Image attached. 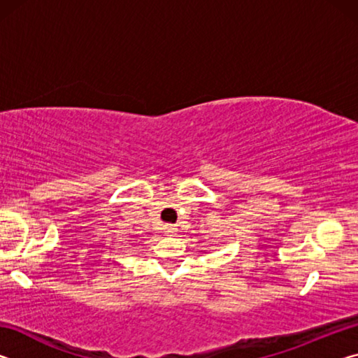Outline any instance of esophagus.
<instances>
[{
  "instance_id": "esophagus-1",
  "label": "esophagus",
  "mask_w": 358,
  "mask_h": 358,
  "mask_svg": "<svg viewBox=\"0 0 358 358\" xmlns=\"http://www.w3.org/2000/svg\"><path fill=\"white\" fill-rule=\"evenodd\" d=\"M164 232H166L167 235H173L175 232H177V227L172 226V224H166V226H164Z\"/></svg>"
}]
</instances>
